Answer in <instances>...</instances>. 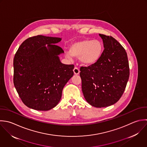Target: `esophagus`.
I'll use <instances>...</instances> for the list:
<instances>
[{"instance_id": "34e87169", "label": "esophagus", "mask_w": 147, "mask_h": 147, "mask_svg": "<svg viewBox=\"0 0 147 147\" xmlns=\"http://www.w3.org/2000/svg\"><path fill=\"white\" fill-rule=\"evenodd\" d=\"M73 71H74V74H76V75H78V74H79V73H80V70H79V69H78V67H75L74 68V69H73Z\"/></svg>"}]
</instances>
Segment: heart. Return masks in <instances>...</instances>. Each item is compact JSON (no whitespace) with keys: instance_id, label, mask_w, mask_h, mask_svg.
Instances as JSON below:
<instances>
[{"instance_id":"1","label":"heart","mask_w":147,"mask_h":147,"mask_svg":"<svg viewBox=\"0 0 147 147\" xmlns=\"http://www.w3.org/2000/svg\"><path fill=\"white\" fill-rule=\"evenodd\" d=\"M102 51L103 46L100 40H83L71 44L65 55L69 59L73 57L79 58L82 65L91 66L100 59Z\"/></svg>"}]
</instances>
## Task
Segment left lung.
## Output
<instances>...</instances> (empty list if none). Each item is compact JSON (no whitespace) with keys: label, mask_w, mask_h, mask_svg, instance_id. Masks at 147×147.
Wrapping results in <instances>:
<instances>
[{"label":"left lung","mask_w":147,"mask_h":147,"mask_svg":"<svg viewBox=\"0 0 147 147\" xmlns=\"http://www.w3.org/2000/svg\"><path fill=\"white\" fill-rule=\"evenodd\" d=\"M104 50L100 59L88 67H81L82 90L86 101L96 108L116 103L122 96L129 77L125 50L111 36L99 34Z\"/></svg>","instance_id":"1"}]
</instances>
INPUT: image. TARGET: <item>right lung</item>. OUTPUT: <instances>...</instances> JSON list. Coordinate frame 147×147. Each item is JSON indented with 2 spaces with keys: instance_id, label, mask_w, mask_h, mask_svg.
Here are the masks:
<instances>
[{
  "instance_id": "add662e5",
  "label": "right lung",
  "mask_w": 147,
  "mask_h": 147,
  "mask_svg": "<svg viewBox=\"0 0 147 147\" xmlns=\"http://www.w3.org/2000/svg\"><path fill=\"white\" fill-rule=\"evenodd\" d=\"M61 39L30 37L15 55L13 84L22 102L31 109L47 111L56 107L63 87L74 74V65L63 64L59 59L64 51L55 44Z\"/></svg>"
}]
</instances>
